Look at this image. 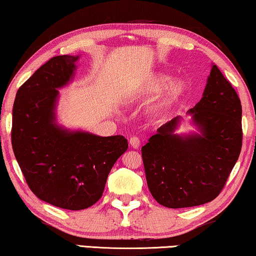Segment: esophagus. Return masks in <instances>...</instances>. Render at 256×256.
Masks as SVG:
<instances>
[{"label": "esophagus", "instance_id": "obj_1", "mask_svg": "<svg viewBox=\"0 0 256 256\" xmlns=\"http://www.w3.org/2000/svg\"><path fill=\"white\" fill-rule=\"evenodd\" d=\"M130 144H131V147L136 150V148L140 147V139L138 136H131V138H130Z\"/></svg>", "mask_w": 256, "mask_h": 256}]
</instances>
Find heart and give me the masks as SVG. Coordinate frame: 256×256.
Masks as SVG:
<instances>
[{"instance_id":"b5f03b06","label":"heart","mask_w":256,"mask_h":256,"mask_svg":"<svg viewBox=\"0 0 256 256\" xmlns=\"http://www.w3.org/2000/svg\"><path fill=\"white\" fill-rule=\"evenodd\" d=\"M172 82V77L170 74H166V72H158L154 74L147 84L146 88H144V93L146 94H158L162 90H164ZM171 84V83H170ZM186 92H188V86L182 80H177L170 86L169 88L163 94L161 100H160L158 108V112H164V110L169 109L174 104L185 96Z\"/></svg>"}]
</instances>
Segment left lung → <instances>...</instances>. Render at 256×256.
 Listing matches in <instances>:
<instances>
[{
	"instance_id": "1",
	"label": "left lung",
	"mask_w": 256,
	"mask_h": 256,
	"mask_svg": "<svg viewBox=\"0 0 256 256\" xmlns=\"http://www.w3.org/2000/svg\"><path fill=\"white\" fill-rule=\"evenodd\" d=\"M188 114L200 134H174L179 124L174 117L141 148L148 188L168 208L194 207L215 199L242 150V104L216 66L202 98Z\"/></svg>"
}]
</instances>
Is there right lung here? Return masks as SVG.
<instances>
[{
    "instance_id": "1",
    "label": "right lung",
    "mask_w": 256,
    "mask_h": 256,
    "mask_svg": "<svg viewBox=\"0 0 256 256\" xmlns=\"http://www.w3.org/2000/svg\"><path fill=\"white\" fill-rule=\"evenodd\" d=\"M79 56H55L19 87L11 142L30 190L55 207L80 210L104 193L108 174L126 152L123 136H100L56 124L58 90L74 77Z\"/></svg>"
}]
</instances>
